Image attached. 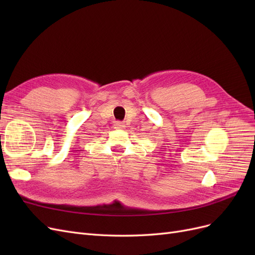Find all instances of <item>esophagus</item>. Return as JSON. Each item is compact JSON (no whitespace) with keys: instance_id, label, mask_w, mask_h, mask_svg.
<instances>
[{"instance_id":"obj_1","label":"esophagus","mask_w":255,"mask_h":255,"mask_svg":"<svg viewBox=\"0 0 255 255\" xmlns=\"http://www.w3.org/2000/svg\"><path fill=\"white\" fill-rule=\"evenodd\" d=\"M116 127H117L118 128H122L123 127H125V126H123V123H121V122H116V125H115Z\"/></svg>"}]
</instances>
